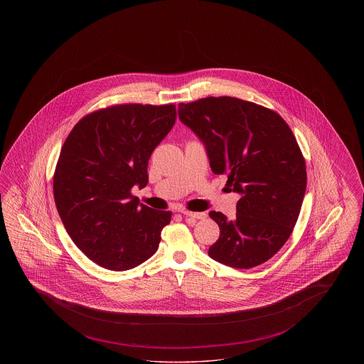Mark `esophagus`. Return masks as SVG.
<instances>
[{"label": "esophagus", "instance_id": "obj_1", "mask_svg": "<svg viewBox=\"0 0 364 364\" xmlns=\"http://www.w3.org/2000/svg\"><path fill=\"white\" fill-rule=\"evenodd\" d=\"M181 214L190 218H195V220H203L206 218V213H193V211H188V210H181Z\"/></svg>", "mask_w": 364, "mask_h": 364}]
</instances>
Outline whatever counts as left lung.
Here are the masks:
<instances>
[{"label":"left lung","instance_id":"left-lung-1","mask_svg":"<svg viewBox=\"0 0 364 364\" xmlns=\"http://www.w3.org/2000/svg\"><path fill=\"white\" fill-rule=\"evenodd\" d=\"M178 117L206 147L210 168L237 192L236 218L210 211L220 239L208 255L251 269L276 255L289 239L307 187L306 161L294 132L267 107L233 97L178 105Z\"/></svg>","mask_w":364,"mask_h":364}]
</instances>
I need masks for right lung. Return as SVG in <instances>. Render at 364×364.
<instances>
[{"label": "right lung", "instance_id": "obj_1", "mask_svg": "<svg viewBox=\"0 0 364 364\" xmlns=\"http://www.w3.org/2000/svg\"><path fill=\"white\" fill-rule=\"evenodd\" d=\"M176 122L172 104H122L85 116L65 139L53 177L54 202L72 242L105 269L153 257L171 211L139 205L151 153Z\"/></svg>", "mask_w": 364, "mask_h": 364}]
</instances>
